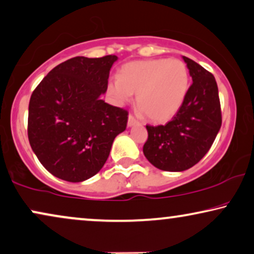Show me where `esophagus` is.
<instances>
[{"label":"esophagus","instance_id":"1","mask_svg":"<svg viewBox=\"0 0 254 254\" xmlns=\"http://www.w3.org/2000/svg\"><path fill=\"white\" fill-rule=\"evenodd\" d=\"M135 124H139V121H137L136 118H135L133 114L128 115V126L130 127V126H133V125H135Z\"/></svg>","mask_w":254,"mask_h":254}]
</instances>
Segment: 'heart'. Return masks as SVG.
I'll use <instances>...</instances> for the list:
<instances>
[{"instance_id": "obj_1", "label": "heart", "mask_w": 254, "mask_h": 254, "mask_svg": "<svg viewBox=\"0 0 254 254\" xmlns=\"http://www.w3.org/2000/svg\"><path fill=\"white\" fill-rule=\"evenodd\" d=\"M108 90L118 103L136 93V106L154 123H164L182 106L189 90V71L180 59H150L125 64L120 79H112Z\"/></svg>"}]
</instances>
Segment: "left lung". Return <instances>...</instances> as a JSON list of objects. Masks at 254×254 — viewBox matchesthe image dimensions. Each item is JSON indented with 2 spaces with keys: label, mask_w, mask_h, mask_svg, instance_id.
<instances>
[{
  "label": "left lung",
  "mask_w": 254,
  "mask_h": 254,
  "mask_svg": "<svg viewBox=\"0 0 254 254\" xmlns=\"http://www.w3.org/2000/svg\"><path fill=\"white\" fill-rule=\"evenodd\" d=\"M192 84L175 117L166 125H147L143 154L154 167L183 171L198 163L211 148L222 126L216 79L192 59L184 57Z\"/></svg>",
  "instance_id": "1"
}]
</instances>
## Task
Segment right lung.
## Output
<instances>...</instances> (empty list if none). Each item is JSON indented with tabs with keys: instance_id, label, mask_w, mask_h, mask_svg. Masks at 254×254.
I'll return each mask as SVG.
<instances>
[{
	"instance_id": "add662e5",
	"label": "right lung",
	"mask_w": 254,
	"mask_h": 254,
	"mask_svg": "<svg viewBox=\"0 0 254 254\" xmlns=\"http://www.w3.org/2000/svg\"><path fill=\"white\" fill-rule=\"evenodd\" d=\"M114 55L73 57L45 75L29 103L28 137L39 162L68 182L94 176L127 127L128 112L101 100Z\"/></svg>"
}]
</instances>
